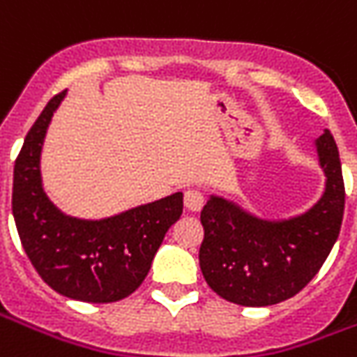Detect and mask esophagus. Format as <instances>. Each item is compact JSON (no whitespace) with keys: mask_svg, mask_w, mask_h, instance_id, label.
I'll return each mask as SVG.
<instances>
[{"mask_svg":"<svg viewBox=\"0 0 357 357\" xmlns=\"http://www.w3.org/2000/svg\"><path fill=\"white\" fill-rule=\"evenodd\" d=\"M183 204H185L187 212H201L202 204H204V197H202L201 191L189 189L183 195Z\"/></svg>","mask_w":357,"mask_h":357,"instance_id":"1","label":"esophagus"}]
</instances>
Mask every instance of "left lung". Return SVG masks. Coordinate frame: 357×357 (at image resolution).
<instances>
[{
    "label": "left lung",
    "instance_id": "8db88e82",
    "mask_svg": "<svg viewBox=\"0 0 357 357\" xmlns=\"http://www.w3.org/2000/svg\"><path fill=\"white\" fill-rule=\"evenodd\" d=\"M325 187L312 208L284 220L255 216L210 195L201 212L199 264L212 291L233 304L273 306L306 287L337 243L344 214V181L329 130L314 141Z\"/></svg>",
    "mask_w": 357,
    "mask_h": 357
}]
</instances>
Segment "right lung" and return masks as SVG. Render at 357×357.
<instances>
[{"label": "right lung", "mask_w": 357, "mask_h": 357, "mask_svg": "<svg viewBox=\"0 0 357 357\" xmlns=\"http://www.w3.org/2000/svg\"><path fill=\"white\" fill-rule=\"evenodd\" d=\"M65 95L45 105L15 160L13 216L24 252L53 291L82 302H116L147 277L164 235L183 212V193L101 220L59 210L43 189L42 151Z\"/></svg>", "instance_id": "right-lung-1"}]
</instances>
